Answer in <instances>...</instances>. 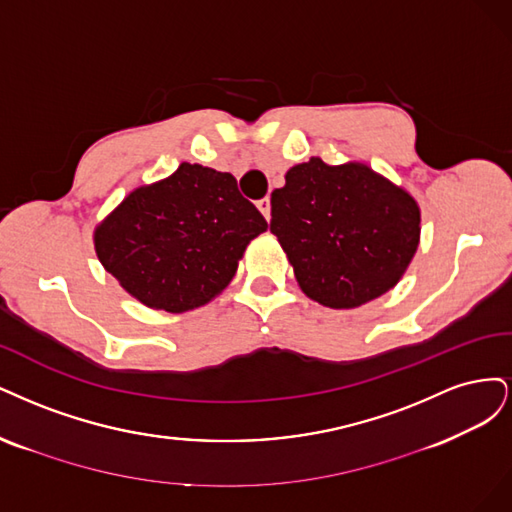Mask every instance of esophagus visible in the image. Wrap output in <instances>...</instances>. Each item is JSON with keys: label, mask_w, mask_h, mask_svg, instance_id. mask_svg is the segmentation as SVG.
<instances>
[{"label": "esophagus", "mask_w": 512, "mask_h": 512, "mask_svg": "<svg viewBox=\"0 0 512 512\" xmlns=\"http://www.w3.org/2000/svg\"><path fill=\"white\" fill-rule=\"evenodd\" d=\"M257 208L261 210L263 217H266V221H270V214H272V204H270V197H261V200L257 202Z\"/></svg>", "instance_id": "1"}]
</instances>
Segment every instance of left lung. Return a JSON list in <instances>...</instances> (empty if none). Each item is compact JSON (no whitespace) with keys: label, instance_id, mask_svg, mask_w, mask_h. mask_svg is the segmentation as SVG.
Wrapping results in <instances>:
<instances>
[{"label":"left lung","instance_id":"obj_1","mask_svg":"<svg viewBox=\"0 0 512 512\" xmlns=\"http://www.w3.org/2000/svg\"><path fill=\"white\" fill-rule=\"evenodd\" d=\"M272 191L270 232L308 298L357 308L406 272L419 246L412 197L361 163L327 166L319 157L287 172Z\"/></svg>","mask_w":512,"mask_h":512}]
</instances>
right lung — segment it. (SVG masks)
<instances>
[{
  "label": "right lung",
  "instance_id": "add662e5",
  "mask_svg": "<svg viewBox=\"0 0 512 512\" xmlns=\"http://www.w3.org/2000/svg\"><path fill=\"white\" fill-rule=\"evenodd\" d=\"M266 229L232 174L180 163L125 197L95 229V251L142 304L185 312L229 285L246 244Z\"/></svg>",
  "mask_w": 512,
  "mask_h": 512
}]
</instances>
